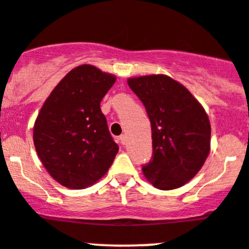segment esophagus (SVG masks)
<instances>
[{
	"instance_id": "esophagus-1",
	"label": "esophagus",
	"mask_w": 249,
	"mask_h": 249,
	"mask_svg": "<svg viewBox=\"0 0 249 249\" xmlns=\"http://www.w3.org/2000/svg\"><path fill=\"white\" fill-rule=\"evenodd\" d=\"M126 134H123V135H120V142L123 143V145H125V142H126Z\"/></svg>"
}]
</instances>
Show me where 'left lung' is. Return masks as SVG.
Returning <instances> with one entry per match:
<instances>
[{"label": "left lung", "instance_id": "8db88e82", "mask_svg": "<svg viewBox=\"0 0 249 249\" xmlns=\"http://www.w3.org/2000/svg\"><path fill=\"white\" fill-rule=\"evenodd\" d=\"M127 85L147 111L152 161L142 167L155 188L177 189L196 176L210 153L211 126L198 99L166 75L130 77Z\"/></svg>", "mask_w": 249, "mask_h": 249}]
</instances>
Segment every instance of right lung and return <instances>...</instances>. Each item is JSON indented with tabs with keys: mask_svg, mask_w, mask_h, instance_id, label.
Masks as SVG:
<instances>
[{
	"mask_svg": "<svg viewBox=\"0 0 249 249\" xmlns=\"http://www.w3.org/2000/svg\"><path fill=\"white\" fill-rule=\"evenodd\" d=\"M115 81L93 65H80L51 90L36 117V153L51 177L69 189L98 182L119 151L101 110Z\"/></svg>",
	"mask_w": 249,
	"mask_h": 249,
	"instance_id": "1",
	"label": "right lung"
}]
</instances>
